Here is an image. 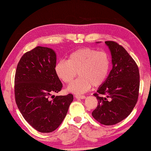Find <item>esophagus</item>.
Listing matches in <instances>:
<instances>
[{"label": "esophagus", "mask_w": 151, "mask_h": 151, "mask_svg": "<svg viewBox=\"0 0 151 151\" xmlns=\"http://www.w3.org/2000/svg\"><path fill=\"white\" fill-rule=\"evenodd\" d=\"M75 98H76V99L83 100V99H84V98H86V96H84V95H76Z\"/></svg>", "instance_id": "1"}]
</instances>
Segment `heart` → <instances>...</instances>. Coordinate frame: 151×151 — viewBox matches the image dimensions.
<instances>
[{
    "instance_id": "b5f03b06",
    "label": "heart",
    "mask_w": 151,
    "mask_h": 151,
    "mask_svg": "<svg viewBox=\"0 0 151 151\" xmlns=\"http://www.w3.org/2000/svg\"><path fill=\"white\" fill-rule=\"evenodd\" d=\"M110 67V56L106 51L83 47L70 53L67 61H59L55 70L57 76L66 84H70L78 72L80 77L71 83L67 89L75 94H83L92 86L97 87L105 83Z\"/></svg>"
}]
</instances>
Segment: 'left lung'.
Wrapping results in <instances>:
<instances>
[{"label": "left lung", "instance_id": "left-lung-1", "mask_svg": "<svg viewBox=\"0 0 151 151\" xmlns=\"http://www.w3.org/2000/svg\"><path fill=\"white\" fill-rule=\"evenodd\" d=\"M105 43L111 52L113 67L94 94L98 104L92 115L101 124L111 125L125 119L135 106L140 76L136 63L122 45L112 41Z\"/></svg>", "mask_w": 151, "mask_h": 151}]
</instances>
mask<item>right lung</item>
<instances>
[{
	"mask_svg": "<svg viewBox=\"0 0 151 151\" xmlns=\"http://www.w3.org/2000/svg\"><path fill=\"white\" fill-rule=\"evenodd\" d=\"M56 61L54 50L37 46L21 57L16 68V103L26 121L41 133L55 130L73 100L71 94L50 99L63 87L55 70Z\"/></svg>",
	"mask_w": 151,
	"mask_h": 151,
	"instance_id": "right-lung-1",
	"label": "right lung"
}]
</instances>
